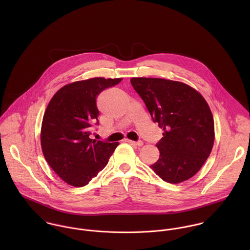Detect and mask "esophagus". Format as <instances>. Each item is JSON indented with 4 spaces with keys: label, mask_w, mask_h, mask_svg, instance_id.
<instances>
[{
    "label": "esophagus",
    "mask_w": 250,
    "mask_h": 250,
    "mask_svg": "<svg viewBox=\"0 0 250 250\" xmlns=\"http://www.w3.org/2000/svg\"><path fill=\"white\" fill-rule=\"evenodd\" d=\"M129 143H131V144H133V145H137V146H142L143 145V143L142 141H139V142H133V141H128Z\"/></svg>",
    "instance_id": "34e87169"
}]
</instances>
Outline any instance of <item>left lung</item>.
I'll return each instance as SVG.
<instances>
[{
    "instance_id": "8db88e82",
    "label": "left lung",
    "mask_w": 250,
    "mask_h": 250,
    "mask_svg": "<svg viewBox=\"0 0 250 250\" xmlns=\"http://www.w3.org/2000/svg\"><path fill=\"white\" fill-rule=\"evenodd\" d=\"M131 83L153 121L164 129V137L156 144L160 158L150 168L172 184L191 178L214 145V118L207 102L195 89L180 82L132 78Z\"/></svg>"
}]
</instances>
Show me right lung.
<instances>
[{"label":"right lung","instance_id":"obj_1","mask_svg":"<svg viewBox=\"0 0 250 250\" xmlns=\"http://www.w3.org/2000/svg\"><path fill=\"white\" fill-rule=\"evenodd\" d=\"M122 79L93 78L62 87L51 99L41 126V148L53 170L67 184L83 187L107 166L118 143L91 140L99 125L96 97Z\"/></svg>","mask_w":250,"mask_h":250}]
</instances>
